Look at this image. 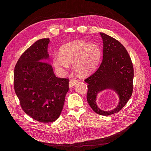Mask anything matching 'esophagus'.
I'll list each match as a JSON object with an SVG mask.
<instances>
[{"mask_svg": "<svg viewBox=\"0 0 151 151\" xmlns=\"http://www.w3.org/2000/svg\"><path fill=\"white\" fill-rule=\"evenodd\" d=\"M77 83V80L76 79H72L69 81V87L72 88V87L74 86L76 83Z\"/></svg>", "mask_w": 151, "mask_h": 151, "instance_id": "obj_1", "label": "esophagus"}]
</instances>
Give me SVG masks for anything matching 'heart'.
Here are the masks:
<instances>
[{"label": "heart", "instance_id": "b5f03b06", "mask_svg": "<svg viewBox=\"0 0 151 151\" xmlns=\"http://www.w3.org/2000/svg\"><path fill=\"white\" fill-rule=\"evenodd\" d=\"M101 52L94 43L77 42L63 46L60 55H53V63L57 69L65 70L69 67L68 63H74L76 71L81 75H88L94 70L99 62Z\"/></svg>", "mask_w": 151, "mask_h": 151}]
</instances>
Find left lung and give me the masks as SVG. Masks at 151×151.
<instances>
[{
  "label": "left lung",
  "instance_id": "8db88e82",
  "mask_svg": "<svg viewBox=\"0 0 151 151\" xmlns=\"http://www.w3.org/2000/svg\"><path fill=\"white\" fill-rule=\"evenodd\" d=\"M103 42V60L94 73L86 78L87 100L97 114L108 116L120 111L130 98L133 92L134 67L130 57L124 46L106 34L100 33ZM106 88H111L119 96L120 102L114 110L103 111L96 105L97 94Z\"/></svg>",
  "mask_w": 151,
  "mask_h": 151
}]
</instances>
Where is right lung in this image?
Here are the masks:
<instances>
[{"instance_id": "1", "label": "right lung", "mask_w": 151, "mask_h": 151, "mask_svg": "<svg viewBox=\"0 0 151 151\" xmlns=\"http://www.w3.org/2000/svg\"><path fill=\"white\" fill-rule=\"evenodd\" d=\"M49 38L40 39L21 55L14 68V87L21 108L42 123L55 121L60 115L68 92V79L55 76L47 62Z\"/></svg>"}]
</instances>
